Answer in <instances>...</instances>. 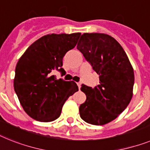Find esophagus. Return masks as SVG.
I'll list each match as a JSON object with an SVG mask.
<instances>
[{"label": "esophagus", "instance_id": "1", "mask_svg": "<svg viewBox=\"0 0 150 150\" xmlns=\"http://www.w3.org/2000/svg\"><path fill=\"white\" fill-rule=\"evenodd\" d=\"M77 85H78V87H79V88H80L81 85V82H77Z\"/></svg>", "mask_w": 150, "mask_h": 150}]
</instances>
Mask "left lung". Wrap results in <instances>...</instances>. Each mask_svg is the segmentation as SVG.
Returning <instances> with one entry per match:
<instances>
[{"instance_id":"obj_1","label":"left lung","mask_w":150,"mask_h":150,"mask_svg":"<svg viewBox=\"0 0 150 150\" xmlns=\"http://www.w3.org/2000/svg\"><path fill=\"white\" fill-rule=\"evenodd\" d=\"M77 49L99 75L94 88L81 85L86 100L79 107L86 123L104 125L117 117L133 97L134 73L120 44L111 36L91 33L81 35Z\"/></svg>"}]
</instances>
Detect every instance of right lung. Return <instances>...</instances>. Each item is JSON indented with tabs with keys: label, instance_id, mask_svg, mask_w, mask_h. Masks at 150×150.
<instances>
[{
	"label": "right lung",
	"instance_id": "obj_1",
	"mask_svg": "<svg viewBox=\"0 0 150 150\" xmlns=\"http://www.w3.org/2000/svg\"><path fill=\"white\" fill-rule=\"evenodd\" d=\"M81 33L47 34L35 41L22 55L15 69L14 91L24 111L40 122L59 117L69 97L79 91L73 81L53 75L54 70L65 74L62 59L77 44Z\"/></svg>",
	"mask_w": 150,
	"mask_h": 150
}]
</instances>
